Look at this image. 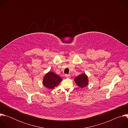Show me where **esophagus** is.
Returning <instances> with one entry per match:
<instances>
[{"label":"esophagus","instance_id":"obj_1","mask_svg":"<svg viewBox=\"0 0 128 128\" xmlns=\"http://www.w3.org/2000/svg\"><path fill=\"white\" fill-rule=\"evenodd\" d=\"M71 76L70 74H65V77L67 78H70Z\"/></svg>","mask_w":128,"mask_h":128}]
</instances>
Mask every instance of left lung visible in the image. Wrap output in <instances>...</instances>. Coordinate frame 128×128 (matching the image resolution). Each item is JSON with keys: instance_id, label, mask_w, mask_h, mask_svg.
Here are the masks:
<instances>
[{"instance_id": "8db88e82", "label": "left lung", "mask_w": 128, "mask_h": 128, "mask_svg": "<svg viewBox=\"0 0 128 128\" xmlns=\"http://www.w3.org/2000/svg\"><path fill=\"white\" fill-rule=\"evenodd\" d=\"M74 82L80 88L86 86L88 84V76L85 74H81L75 78Z\"/></svg>"}]
</instances>
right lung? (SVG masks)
<instances>
[{"label": "right lung", "mask_w": 128, "mask_h": 128, "mask_svg": "<svg viewBox=\"0 0 128 128\" xmlns=\"http://www.w3.org/2000/svg\"><path fill=\"white\" fill-rule=\"evenodd\" d=\"M62 80V78L59 76L50 71L44 76L42 83L45 87L52 90L57 86Z\"/></svg>", "instance_id": "add662e5"}]
</instances>
